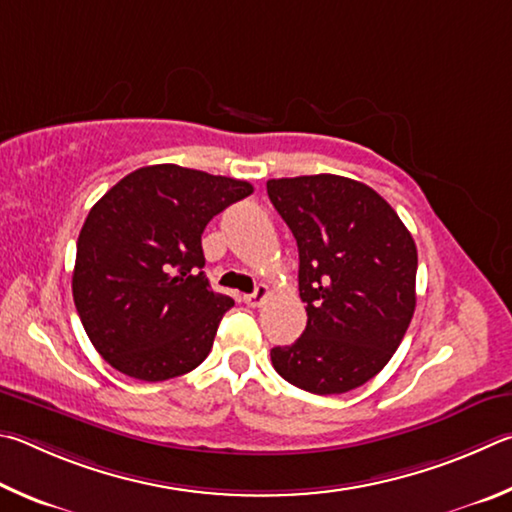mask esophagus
<instances>
[{"label":"esophagus","instance_id":"obj_1","mask_svg":"<svg viewBox=\"0 0 512 512\" xmlns=\"http://www.w3.org/2000/svg\"><path fill=\"white\" fill-rule=\"evenodd\" d=\"M267 297H270V288H267V285H258L254 292L245 294V303L251 308H258V306H263Z\"/></svg>","mask_w":512,"mask_h":512}]
</instances>
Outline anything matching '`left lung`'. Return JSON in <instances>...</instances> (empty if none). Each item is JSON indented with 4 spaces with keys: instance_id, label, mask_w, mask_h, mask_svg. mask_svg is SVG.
Listing matches in <instances>:
<instances>
[{
    "instance_id": "obj_1",
    "label": "left lung",
    "mask_w": 512,
    "mask_h": 512,
    "mask_svg": "<svg viewBox=\"0 0 512 512\" xmlns=\"http://www.w3.org/2000/svg\"><path fill=\"white\" fill-rule=\"evenodd\" d=\"M299 247L308 324L272 348L283 380L317 396L362 387L396 353L416 310L418 251L398 213L371 186L339 175L267 182Z\"/></svg>"
}]
</instances>
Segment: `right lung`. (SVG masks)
Wrapping results in <instances>:
<instances>
[{
    "label": "right lung",
    "instance_id": "right-lung-1",
    "mask_svg": "<svg viewBox=\"0 0 512 512\" xmlns=\"http://www.w3.org/2000/svg\"><path fill=\"white\" fill-rule=\"evenodd\" d=\"M254 193L242 179L143 166L98 200L80 229L71 290L89 342L116 371L161 382L200 366L233 306L206 279L202 233Z\"/></svg>",
    "mask_w": 512,
    "mask_h": 512
}]
</instances>
